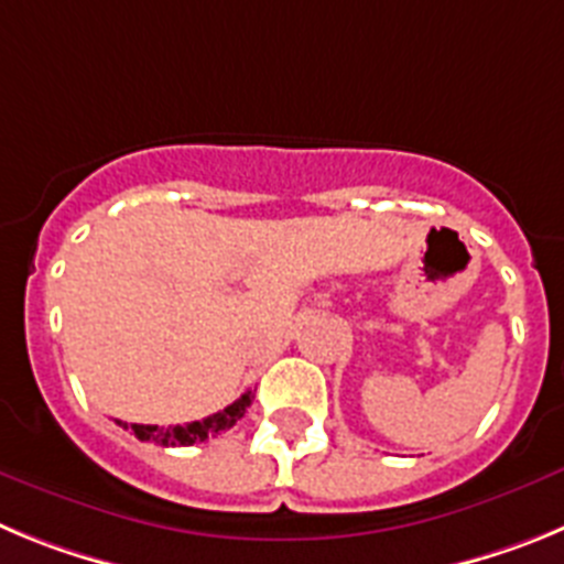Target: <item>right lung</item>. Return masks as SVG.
<instances>
[{"mask_svg":"<svg viewBox=\"0 0 564 564\" xmlns=\"http://www.w3.org/2000/svg\"><path fill=\"white\" fill-rule=\"evenodd\" d=\"M251 401H253V392L248 390L246 395H239L231 406L214 412V415L203 417V421L183 423V426L181 423H177V426H143V423H132V432L138 441L158 443V446H192V443L208 441V437L231 430L234 423L246 415ZM123 430H127V426H123Z\"/></svg>","mask_w":564,"mask_h":564,"instance_id":"1","label":"right lung"}]
</instances>
